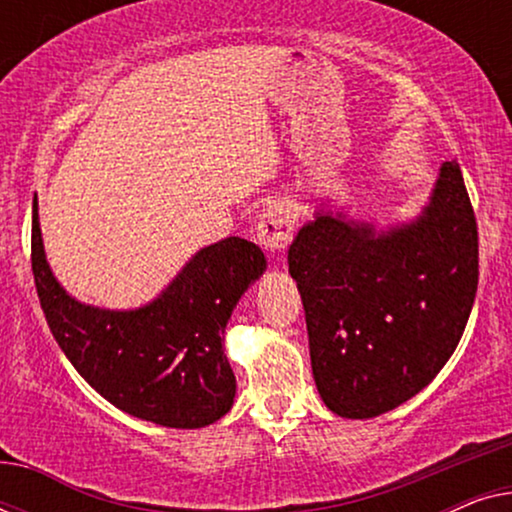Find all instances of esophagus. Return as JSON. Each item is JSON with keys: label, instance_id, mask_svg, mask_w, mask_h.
Here are the masks:
<instances>
[{"label": "esophagus", "instance_id": "obj_1", "mask_svg": "<svg viewBox=\"0 0 512 512\" xmlns=\"http://www.w3.org/2000/svg\"><path fill=\"white\" fill-rule=\"evenodd\" d=\"M293 230H296V219L293 212L284 200H272L268 207L263 209L261 219L256 226V237L263 244V249H268L270 254L286 249V244L291 242Z\"/></svg>", "mask_w": 512, "mask_h": 512}]
</instances>
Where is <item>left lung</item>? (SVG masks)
<instances>
[{
	"instance_id": "left-lung-1",
	"label": "left lung",
	"mask_w": 512,
	"mask_h": 512,
	"mask_svg": "<svg viewBox=\"0 0 512 512\" xmlns=\"http://www.w3.org/2000/svg\"><path fill=\"white\" fill-rule=\"evenodd\" d=\"M289 272L328 410L368 419L398 408L457 349L478 291V223L459 163H443L410 226L377 235L317 214L289 247Z\"/></svg>"
}]
</instances>
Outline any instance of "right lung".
<instances>
[{
	"label": "right lung",
	"mask_w": 512,
	"mask_h": 512,
	"mask_svg": "<svg viewBox=\"0 0 512 512\" xmlns=\"http://www.w3.org/2000/svg\"><path fill=\"white\" fill-rule=\"evenodd\" d=\"M263 270L265 256L254 242L226 237L198 251L151 305L132 312L81 305L48 268L34 195L32 272L48 328L97 394L146 422L200 429L230 410L235 375L223 333Z\"/></svg>",
	"instance_id": "add662e5"
}]
</instances>
